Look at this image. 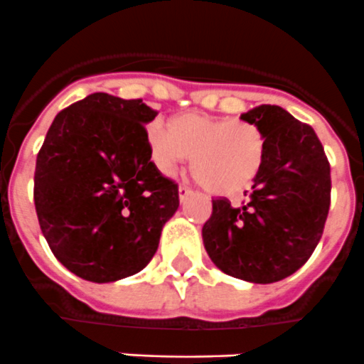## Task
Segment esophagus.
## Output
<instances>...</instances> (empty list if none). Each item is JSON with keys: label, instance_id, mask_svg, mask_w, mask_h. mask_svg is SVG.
<instances>
[{"label": "esophagus", "instance_id": "obj_1", "mask_svg": "<svg viewBox=\"0 0 364 364\" xmlns=\"http://www.w3.org/2000/svg\"><path fill=\"white\" fill-rule=\"evenodd\" d=\"M191 193H193V191H191L187 186H181V187H178V198H181V201L186 200V198L189 196Z\"/></svg>", "mask_w": 364, "mask_h": 364}]
</instances>
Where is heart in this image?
<instances>
[{"label": "heart", "mask_w": 364, "mask_h": 364, "mask_svg": "<svg viewBox=\"0 0 364 364\" xmlns=\"http://www.w3.org/2000/svg\"><path fill=\"white\" fill-rule=\"evenodd\" d=\"M150 152L163 173L193 157V173L218 196H237L250 189L265 159V136L258 125L228 117L183 113L170 129L154 122L146 131Z\"/></svg>", "instance_id": "heart-1"}]
</instances>
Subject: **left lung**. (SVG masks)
<instances>
[{
  "mask_svg": "<svg viewBox=\"0 0 364 364\" xmlns=\"http://www.w3.org/2000/svg\"><path fill=\"white\" fill-rule=\"evenodd\" d=\"M240 120L264 132V166L239 207L212 200L201 235L225 274L267 285L294 274L315 251L331 205V166L315 131L283 107L262 104Z\"/></svg>",
  "mask_w": 364,
  "mask_h": 364,
  "instance_id": "obj_1",
  "label": "left lung"
}]
</instances>
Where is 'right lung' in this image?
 Segmentation results:
<instances>
[{
    "mask_svg": "<svg viewBox=\"0 0 364 364\" xmlns=\"http://www.w3.org/2000/svg\"><path fill=\"white\" fill-rule=\"evenodd\" d=\"M141 99L92 93L56 114L35 168V208L53 255L111 283L146 267L178 208V186L150 161Z\"/></svg>",
    "mask_w": 364,
    "mask_h": 364,
    "instance_id": "1",
    "label": "right lung"
}]
</instances>
